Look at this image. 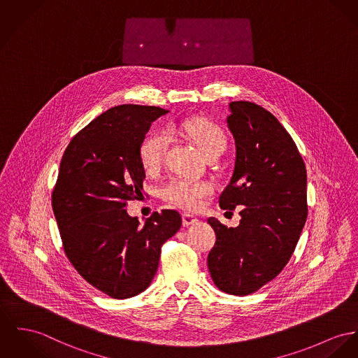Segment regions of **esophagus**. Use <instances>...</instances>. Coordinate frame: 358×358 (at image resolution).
<instances>
[{
    "label": "esophagus",
    "instance_id": "1",
    "mask_svg": "<svg viewBox=\"0 0 358 358\" xmlns=\"http://www.w3.org/2000/svg\"><path fill=\"white\" fill-rule=\"evenodd\" d=\"M197 222H199L197 217H194L192 214H189V213H184L182 214V223H184V226H191V224H194Z\"/></svg>",
    "mask_w": 358,
    "mask_h": 358
}]
</instances>
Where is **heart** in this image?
Returning a JSON list of instances; mask_svg holds the SVG:
<instances>
[{
  "label": "heart",
  "instance_id": "heart-1",
  "mask_svg": "<svg viewBox=\"0 0 358 358\" xmlns=\"http://www.w3.org/2000/svg\"><path fill=\"white\" fill-rule=\"evenodd\" d=\"M185 135L192 138L203 157L226 148V136L220 127L207 118H191L178 127ZM167 138L165 134L157 132L144 138L138 148V157L143 169L147 173H155L164 161ZM211 193V187L204 181L187 178H171L167 181L161 196L174 206L185 210H197L203 200Z\"/></svg>",
  "mask_w": 358,
  "mask_h": 358
}]
</instances>
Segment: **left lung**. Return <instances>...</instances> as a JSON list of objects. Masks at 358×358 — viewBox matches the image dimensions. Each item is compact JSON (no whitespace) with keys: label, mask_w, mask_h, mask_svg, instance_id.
Instances as JSON below:
<instances>
[{"label":"left lung","mask_w":358,"mask_h":358,"mask_svg":"<svg viewBox=\"0 0 358 358\" xmlns=\"http://www.w3.org/2000/svg\"><path fill=\"white\" fill-rule=\"evenodd\" d=\"M226 120L236 141V165L220 208L238 207L227 227L210 218L217 241L207 264L217 287L248 296L273 280L290 260L308 215L306 169L296 143L264 108L237 101Z\"/></svg>","instance_id":"left-lung-1"}]
</instances>
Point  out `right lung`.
Wrapping results in <instances>:
<instances>
[{"label": "right lung", "mask_w": 358, "mask_h": 358, "mask_svg": "<svg viewBox=\"0 0 358 358\" xmlns=\"http://www.w3.org/2000/svg\"><path fill=\"white\" fill-rule=\"evenodd\" d=\"M166 113L140 105L111 108L71 140L59 164L52 206L65 255L111 299H129L150 286L161 248L182 223L174 210L154 213L144 224L125 210L143 191L140 144Z\"/></svg>", "instance_id": "obj_1"}]
</instances>
